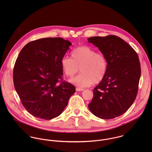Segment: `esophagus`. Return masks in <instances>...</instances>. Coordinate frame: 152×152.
Returning a JSON list of instances; mask_svg holds the SVG:
<instances>
[{"mask_svg": "<svg viewBox=\"0 0 152 152\" xmlns=\"http://www.w3.org/2000/svg\"><path fill=\"white\" fill-rule=\"evenodd\" d=\"M76 91H84V89L80 88H76Z\"/></svg>", "mask_w": 152, "mask_h": 152, "instance_id": "esophagus-1", "label": "esophagus"}]
</instances>
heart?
Segmentation results:
<instances>
[{
    "label": "heart",
    "mask_w": 152,
    "mask_h": 152,
    "mask_svg": "<svg viewBox=\"0 0 152 152\" xmlns=\"http://www.w3.org/2000/svg\"><path fill=\"white\" fill-rule=\"evenodd\" d=\"M72 58L64 57L61 65L65 75L71 77L79 71L81 74L69 81L80 88L89 87L101 82L106 73L107 61L104 55L96 53L87 46H80L71 52Z\"/></svg>",
    "instance_id": "obj_1"
}]
</instances>
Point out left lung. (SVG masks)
<instances>
[{"instance_id":"1","label":"left lung","mask_w":152,"mask_h":152,"mask_svg":"<svg viewBox=\"0 0 152 152\" xmlns=\"http://www.w3.org/2000/svg\"><path fill=\"white\" fill-rule=\"evenodd\" d=\"M88 40L99 49L107 62L104 78L93 89L88 108L101 119L119 116L130 108L137 94L141 74L137 54L116 36L91 37Z\"/></svg>"}]
</instances>
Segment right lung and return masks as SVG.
<instances>
[{
	"label": "right lung",
	"mask_w": 152,
	"mask_h": 152,
	"mask_svg": "<svg viewBox=\"0 0 152 152\" xmlns=\"http://www.w3.org/2000/svg\"><path fill=\"white\" fill-rule=\"evenodd\" d=\"M72 44L61 37L27 44L13 69V83L22 105L34 116L50 120L59 116L75 88L61 81V61Z\"/></svg>",
	"instance_id": "right-lung-1"
}]
</instances>
